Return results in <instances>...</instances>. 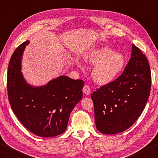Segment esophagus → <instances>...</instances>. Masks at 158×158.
Instances as JSON below:
<instances>
[{
    "instance_id": "34e87169",
    "label": "esophagus",
    "mask_w": 158,
    "mask_h": 158,
    "mask_svg": "<svg viewBox=\"0 0 158 158\" xmlns=\"http://www.w3.org/2000/svg\"><path fill=\"white\" fill-rule=\"evenodd\" d=\"M83 92L84 94L89 95L91 92V89H90L89 86L87 85H84V87L83 88Z\"/></svg>"
}]
</instances>
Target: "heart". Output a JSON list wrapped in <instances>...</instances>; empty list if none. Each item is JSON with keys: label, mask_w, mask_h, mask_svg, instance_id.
I'll use <instances>...</instances> for the list:
<instances>
[{"label": "heart", "mask_w": 158, "mask_h": 158, "mask_svg": "<svg viewBox=\"0 0 158 158\" xmlns=\"http://www.w3.org/2000/svg\"><path fill=\"white\" fill-rule=\"evenodd\" d=\"M87 63L95 65L91 75L100 85L112 82L121 74L125 67L126 60L123 55L113 52L108 47H100L90 50L84 56Z\"/></svg>", "instance_id": "heart-1"}]
</instances>
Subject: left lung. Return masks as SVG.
I'll return each instance as SVG.
<instances>
[{
    "label": "left lung",
    "instance_id": "8db88e82",
    "mask_svg": "<svg viewBox=\"0 0 158 158\" xmlns=\"http://www.w3.org/2000/svg\"><path fill=\"white\" fill-rule=\"evenodd\" d=\"M131 56L122 75L91 94L96 126L103 134L114 135L129 129L148 100L152 75L148 59L134 44Z\"/></svg>",
    "mask_w": 158,
    "mask_h": 158
}]
</instances>
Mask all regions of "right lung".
<instances>
[{"label":"right lung","instance_id":"obj_1","mask_svg":"<svg viewBox=\"0 0 158 158\" xmlns=\"http://www.w3.org/2000/svg\"><path fill=\"white\" fill-rule=\"evenodd\" d=\"M29 41L13 52L7 73V91L13 111L23 125L42 137L59 135L67 129L70 114L83 97L84 81L60 76L46 85L33 87L21 73V60Z\"/></svg>","mask_w":158,"mask_h":158}]
</instances>
